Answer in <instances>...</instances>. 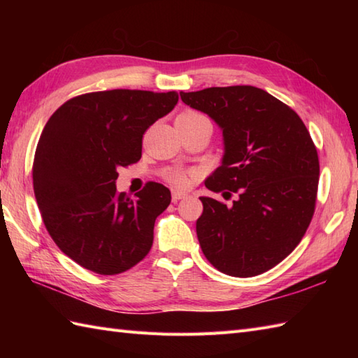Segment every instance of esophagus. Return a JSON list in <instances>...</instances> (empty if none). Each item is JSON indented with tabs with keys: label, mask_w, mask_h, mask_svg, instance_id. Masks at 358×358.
<instances>
[{
	"label": "esophagus",
	"mask_w": 358,
	"mask_h": 358,
	"mask_svg": "<svg viewBox=\"0 0 358 358\" xmlns=\"http://www.w3.org/2000/svg\"><path fill=\"white\" fill-rule=\"evenodd\" d=\"M186 194L185 192H178V191H173L172 192V201H178L181 199H185Z\"/></svg>",
	"instance_id": "esophagus-1"
}]
</instances>
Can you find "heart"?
<instances>
[{
	"label": "heart",
	"mask_w": 358,
	"mask_h": 358,
	"mask_svg": "<svg viewBox=\"0 0 358 358\" xmlns=\"http://www.w3.org/2000/svg\"><path fill=\"white\" fill-rule=\"evenodd\" d=\"M178 117H185V118H192V117H200V113L192 112V110H186L183 113H180ZM192 173H187L183 171H169L166 173V180L169 181L171 185L177 186V187H186L189 183H191Z\"/></svg>",
	"instance_id": "1"
}]
</instances>
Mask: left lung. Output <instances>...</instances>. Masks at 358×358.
Masks as SVG:
<instances>
[{
    "instance_id": "8db88e82",
    "label": "left lung",
    "mask_w": 358,
    "mask_h": 358,
    "mask_svg": "<svg viewBox=\"0 0 358 358\" xmlns=\"http://www.w3.org/2000/svg\"><path fill=\"white\" fill-rule=\"evenodd\" d=\"M180 96L223 134L222 164L204 185L237 194L232 206L200 196L203 254L226 275H260L292 252L313 220L320 175L314 143L301 118L263 89L209 87Z\"/></svg>"
}]
</instances>
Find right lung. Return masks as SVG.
Instances as JSON below:
<instances>
[{"instance_id":"1","label":"right lung","mask_w":358,"mask_h":358,"mask_svg":"<svg viewBox=\"0 0 358 358\" xmlns=\"http://www.w3.org/2000/svg\"><path fill=\"white\" fill-rule=\"evenodd\" d=\"M177 103L175 90H103L66 101L45 123L34 159L36 204L57 246L83 268L115 275L148 255L171 191L150 181L132 200L117 192V171L138 162L143 134Z\"/></svg>"}]
</instances>
